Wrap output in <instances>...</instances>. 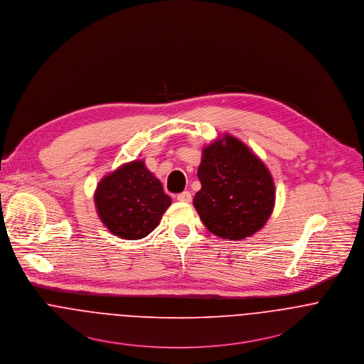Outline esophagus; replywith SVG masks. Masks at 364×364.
Segmentation results:
<instances>
[{
	"mask_svg": "<svg viewBox=\"0 0 364 364\" xmlns=\"http://www.w3.org/2000/svg\"><path fill=\"white\" fill-rule=\"evenodd\" d=\"M191 193L190 191H183V193H180L178 196H177V200L181 202H191Z\"/></svg>",
	"mask_w": 364,
	"mask_h": 364,
	"instance_id": "obj_1",
	"label": "esophagus"
}]
</instances>
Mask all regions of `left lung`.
Segmentation results:
<instances>
[{
	"label": "left lung",
	"mask_w": 364,
	"mask_h": 364,
	"mask_svg": "<svg viewBox=\"0 0 364 364\" xmlns=\"http://www.w3.org/2000/svg\"><path fill=\"white\" fill-rule=\"evenodd\" d=\"M194 206L206 229L228 240L258 232L275 206L274 178L240 139L225 134L202 151Z\"/></svg>",
	"instance_id": "obj_1"
}]
</instances>
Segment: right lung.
Returning <instances> with one entry per match:
<instances>
[{
  "label": "right lung",
  "mask_w": 364,
  "mask_h": 364,
  "mask_svg": "<svg viewBox=\"0 0 364 364\" xmlns=\"http://www.w3.org/2000/svg\"><path fill=\"white\" fill-rule=\"evenodd\" d=\"M171 200L144 161L124 163L105 176L95 191V205L103 225L125 240L146 237L159 225Z\"/></svg>",
  "instance_id": "obj_1"
}]
</instances>
